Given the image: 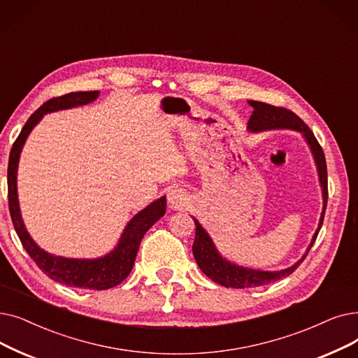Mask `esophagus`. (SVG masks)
<instances>
[{"label":"esophagus","instance_id":"esophagus-1","mask_svg":"<svg viewBox=\"0 0 358 358\" xmlns=\"http://www.w3.org/2000/svg\"><path fill=\"white\" fill-rule=\"evenodd\" d=\"M187 194H185V192L182 189H173L169 193H168V201H169V206L171 208H181L184 206L185 203H187Z\"/></svg>","mask_w":358,"mask_h":358}]
</instances>
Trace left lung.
<instances>
[{"mask_svg":"<svg viewBox=\"0 0 358 358\" xmlns=\"http://www.w3.org/2000/svg\"><path fill=\"white\" fill-rule=\"evenodd\" d=\"M248 103L253 106V114L247 122V130L250 133H260V131H268V130H292V131L301 133L306 143L310 148V152H312V157L316 164L319 184L322 189L323 208L320 213L319 225L312 237V241H310L308 247L306 248V253L301 256V259L295 262L292 266L279 269V271L252 269V268L240 266L237 263L225 259L216 248L212 237L208 234V231L201 227V224L193 216V221L196 225L193 256L196 259L197 266L206 276H209L213 282L227 288L260 287V285L275 282L278 279L291 275L300 266V263L306 259L310 248H312V245L315 244L316 237L323 224L326 203H328V171H326L324 153L319 142L316 141L312 130L306 126L304 121L300 117H297L289 110H285V108H279V106H273V105H269L265 102H257V101H248Z\"/></svg>","mask_w":358,"mask_h":358,"instance_id":"left-lung-1","label":"left lung"}]
</instances>
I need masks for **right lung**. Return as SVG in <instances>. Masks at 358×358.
<instances>
[{
  "label": "right lung",
  "mask_w": 358,
  "mask_h": 358,
  "mask_svg": "<svg viewBox=\"0 0 358 358\" xmlns=\"http://www.w3.org/2000/svg\"><path fill=\"white\" fill-rule=\"evenodd\" d=\"M99 98V90L90 92H71L64 96L46 101L39 110H36L26 121L19 137L10 152L8 159V206L11 221L15 232L24 247L27 255L35 260L39 269L48 275L54 281L76 288L86 289H108L118 285L129 276L133 269L138 245L148 229L165 215L166 199L165 196L152 201L145 209L137 212L127 222L122 234L110 253L95 259H74L48 253L41 248L35 240L30 237L22 217V210L17 196V169L22 149L27 141L30 131L43 118L45 114L57 113L70 108L83 106Z\"/></svg>",
  "instance_id": "obj_1"
}]
</instances>
